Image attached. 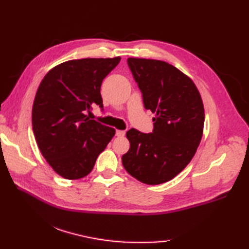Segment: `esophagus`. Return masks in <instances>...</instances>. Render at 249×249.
I'll return each instance as SVG.
<instances>
[{
  "label": "esophagus",
  "mask_w": 249,
  "mask_h": 249,
  "mask_svg": "<svg viewBox=\"0 0 249 249\" xmlns=\"http://www.w3.org/2000/svg\"><path fill=\"white\" fill-rule=\"evenodd\" d=\"M115 135L118 136V137H123L125 135V131L124 130H116Z\"/></svg>",
  "instance_id": "obj_1"
}]
</instances>
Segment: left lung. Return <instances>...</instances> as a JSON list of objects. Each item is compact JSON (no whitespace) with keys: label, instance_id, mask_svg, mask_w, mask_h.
Masks as SVG:
<instances>
[{"label":"left lung","instance_id":"8db88e82","mask_svg":"<svg viewBox=\"0 0 249 249\" xmlns=\"http://www.w3.org/2000/svg\"><path fill=\"white\" fill-rule=\"evenodd\" d=\"M143 97L155 113L151 134L129 129V150L122 163L138 181L157 185L170 181L193 160L203 135L204 107L194 81L167 62L128 57Z\"/></svg>","mask_w":249,"mask_h":249}]
</instances>
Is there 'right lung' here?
I'll list each match as a JSON object with an SVG mask.
<instances>
[{"label":"right lung","instance_id":"right-lung-1","mask_svg":"<svg viewBox=\"0 0 249 249\" xmlns=\"http://www.w3.org/2000/svg\"><path fill=\"white\" fill-rule=\"evenodd\" d=\"M120 56L71 60L52 68L41 80L32 108V125L41 154L66 179L92 171L115 129L91 120L93 105L103 108L100 86Z\"/></svg>","mask_w":249,"mask_h":249}]
</instances>
